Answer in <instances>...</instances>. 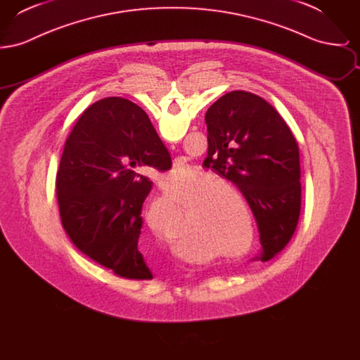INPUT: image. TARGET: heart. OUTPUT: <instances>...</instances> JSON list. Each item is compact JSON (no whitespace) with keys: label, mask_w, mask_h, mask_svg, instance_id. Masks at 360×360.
Wrapping results in <instances>:
<instances>
[{"label":"heart","mask_w":360,"mask_h":360,"mask_svg":"<svg viewBox=\"0 0 360 360\" xmlns=\"http://www.w3.org/2000/svg\"><path fill=\"white\" fill-rule=\"evenodd\" d=\"M198 175L200 172L195 167L185 162H179L167 174L166 182L169 184L170 188H178L194 181L195 178H198ZM221 188L227 191H221ZM229 191L233 193L232 195L230 194L231 192L229 193ZM236 198L240 200L239 202L237 201L238 199L236 200ZM178 200L182 205L188 201L186 212L188 214H191L193 212L197 213L198 220L204 223L206 228L209 247L217 251L219 255L238 257L247 252L243 248L245 244L247 233L243 224V210L240 206V202L243 204V198L239 188L225 181H217L214 184L206 185L204 188H197L191 194L190 191H182L178 195ZM159 207L167 209L170 214L178 213V206L175 205L172 200L158 201L151 207V213ZM151 213H147L146 221L156 239L170 244L172 250L179 255L188 257L195 252L193 245L182 235L167 236L165 231H162L156 225Z\"/></svg>","instance_id":"b5f03b06"}]
</instances>
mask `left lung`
I'll use <instances>...</instances> for the list:
<instances>
[{
	"mask_svg": "<svg viewBox=\"0 0 360 360\" xmlns=\"http://www.w3.org/2000/svg\"><path fill=\"white\" fill-rule=\"evenodd\" d=\"M204 166L233 182L257 220L262 251L274 257L291 239L301 210L300 151L289 127L257 94L235 90L205 115Z\"/></svg>",
	"mask_w": 360,
	"mask_h": 360,
	"instance_id": "left-lung-1",
	"label": "left lung"
}]
</instances>
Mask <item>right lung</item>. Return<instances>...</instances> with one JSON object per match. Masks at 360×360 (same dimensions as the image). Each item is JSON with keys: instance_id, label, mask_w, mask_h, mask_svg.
Instances as JSON below:
<instances>
[{"instance_id": "obj_1", "label": "right lung", "mask_w": 360, "mask_h": 360, "mask_svg": "<svg viewBox=\"0 0 360 360\" xmlns=\"http://www.w3.org/2000/svg\"><path fill=\"white\" fill-rule=\"evenodd\" d=\"M172 158L147 113L108 97L89 106L66 140L56 174L62 225L85 255L128 279H153L137 248L141 206Z\"/></svg>"}]
</instances>
